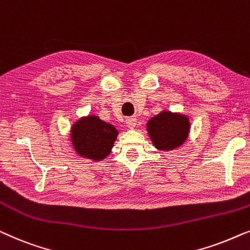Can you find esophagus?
<instances>
[{
  "label": "esophagus",
  "instance_id": "1",
  "mask_svg": "<svg viewBox=\"0 0 250 250\" xmlns=\"http://www.w3.org/2000/svg\"><path fill=\"white\" fill-rule=\"evenodd\" d=\"M125 125H126V126H128V128L133 129V128H135V126H136V125H137V119L133 118V117H131V118H126Z\"/></svg>",
  "mask_w": 250,
  "mask_h": 250
}]
</instances>
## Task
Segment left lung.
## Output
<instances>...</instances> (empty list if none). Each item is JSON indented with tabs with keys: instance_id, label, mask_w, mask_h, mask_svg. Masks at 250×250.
<instances>
[{
	"instance_id": "obj_1",
	"label": "left lung",
	"mask_w": 250,
	"mask_h": 250,
	"mask_svg": "<svg viewBox=\"0 0 250 250\" xmlns=\"http://www.w3.org/2000/svg\"><path fill=\"white\" fill-rule=\"evenodd\" d=\"M189 126L190 124L186 115L163 111L150 119L147 130L156 148L168 150L182 145L188 137Z\"/></svg>"
}]
</instances>
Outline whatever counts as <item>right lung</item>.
<instances>
[{
    "instance_id": "obj_1",
    "label": "right lung",
    "mask_w": 250,
    "mask_h": 250,
    "mask_svg": "<svg viewBox=\"0 0 250 250\" xmlns=\"http://www.w3.org/2000/svg\"><path fill=\"white\" fill-rule=\"evenodd\" d=\"M117 136L118 130L113 125L95 115L80 119L71 129V140L76 152L94 161L103 160L110 154Z\"/></svg>"
}]
</instances>
